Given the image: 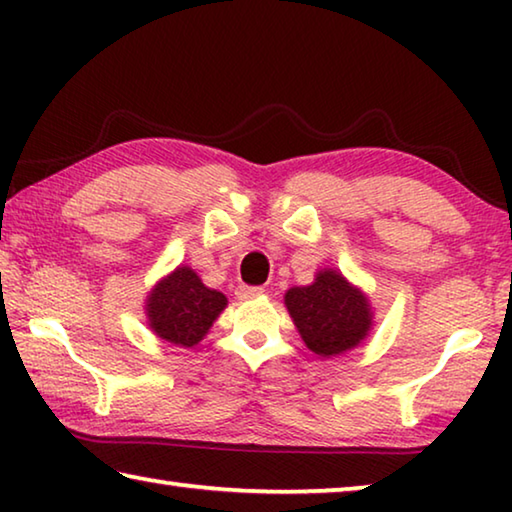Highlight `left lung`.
Listing matches in <instances>:
<instances>
[{
    "mask_svg": "<svg viewBox=\"0 0 512 512\" xmlns=\"http://www.w3.org/2000/svg\"><path fill=\"white\" fill-rule=\"evenodd\" d=\"M225 307L228 298L205 287L194 268L185 264L162 277L146 298L149 327L160 339L183 348L201 343Z\"/></svg>",
    "mask_w": 512,
    "mask_h": 512,
    "instance_id": "left-lung-1",
    "label": "left lung"
}]
</instances>
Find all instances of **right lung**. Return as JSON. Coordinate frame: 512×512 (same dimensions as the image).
Instances as JSON below:
<instances>
[{
    "label": "right lung",
    "mask_w": 512,
    "mask_h": 512,
    "mask_svg": "<svg viewBox=\"0 0 512 512\" xmlns=\"http://www.w3.org/2000/svg\"><path fill=\"white\" fill-rule=\"evenodd\" d=\"M284 305L302 341L320 357L357 348L372 325L368 298L332 268L320 271L307 287L289 289Z\"/></svg>",
    "instance_id": "right-lung-1"
}]
</instances>
